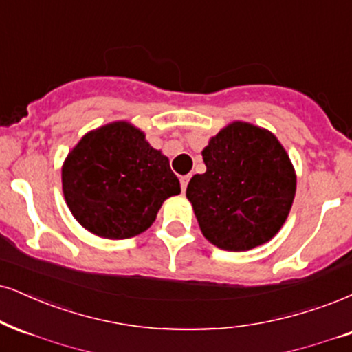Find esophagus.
<instances>
[{
	"mask_svg": "<svg viewBox=\"0 0 352 352\" xmlns=\"http://www.w3.org/2000/svg\"><path fill=\"white\" fill-rule=\"evenodd\" d=\"M190 176H181V189H183V192L186 190V188H188V183H189Z\"/></svg>",
	"mask_w": 352,
	"mask_h": 352,
	"instance_id": "1",
	"label": "esophagus"
}]
</instances>
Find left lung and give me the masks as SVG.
I'll list each match as a JSON object with an SVG mask.
<instances>
[{
    "label": "left lung",
    "instance_id": "8db88e82",
    "mask_svg": "<svg viewBox=\"0 0 352 352\" xmlns=\"http://www.w3.org/2000/svg\"><path fill=\"white\" fill-rule=\"evenodd\" d=\"M207 171L186 189L202 235L219 248L248 251L279 232L296 197L287 151L266 129L233 122L202 150Z\"/></svg>",
    "mask_w": 352,
    "mask_h": 352
}]
</instances>
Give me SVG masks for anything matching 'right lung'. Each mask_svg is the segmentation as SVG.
Instances as JSON below:
<instances>
[{
	"mask_svg": "<svg viewBox=\"0 0 352 352\" xmlns=\"http://www.w3.org/2000/svg\"><path fill=\"white\" fill-rule=\"evenodd\" d=\"M62 186L81 227L109 240L140 235L162 204L181 192L169 160L124 120L91 130L78 142L63 163Z\"/></svg>",
	"mask_w": 352,
	"mask_h": 352,
	"instance_id": "add662e5",
	"label": "right lung"
}]
</instances>
